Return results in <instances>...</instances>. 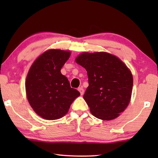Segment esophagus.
Returning <instances> with one entry per match:
<instances>
[{
  "mask_svg": "<svg viewBox=\"0 0 158 158\" xmlns=\"http://www.w3.org/2000/svg\"><path fill=\"white\" fill-rule=\"evenodd\" d=\"M78 90H79V91L80 92V94H81V95H84V89H83L82 87H79V89H78Z\"/></svg>",
  "mask_w": 158,
  "mask_h": 158,
  "instance_id": "34e87169",
  "label": "esophagus"
}]
</instances>
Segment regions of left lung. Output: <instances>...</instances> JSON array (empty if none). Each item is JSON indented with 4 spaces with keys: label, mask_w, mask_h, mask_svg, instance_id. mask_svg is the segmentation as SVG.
<instances>
[{
    "label": "left lung",
    "mask_w": 158,
    "mask_h": 158,
    "mask_svg": "<svg viewBox=\"0 0 158 158\" xmlns=\"http://www.w3.org/2000/svg\"><path fill=\"white\" fill-rule=\"evenodd\" d=\"M76 62L86 69L89 87L84 98L95 117L110 121L119 116L130 102L133 78L118 58L106 52L83 53Z\"/></svg>",
    "instance_id": "1"
}]
</instances>
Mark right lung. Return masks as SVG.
Listing matches in <instances>:
<instances>
[{
	"instance_id": "1",
	"label": "right lung",
	"mask_w": 158,
	"mask_h": 158,
	"mask_svg": "<svg viewBox=\"0 0 158 158\" xmlns=\"http://www.w3.org/2000/svg\"><path fill=\"white\" fill-rule=\"evenodd\" d=\"M70 52L50 49L42 53L31 67L26 81V90L31 107L47 120L60 118L68 113L80 93L70 87L60 69Z\"/></svg>"
}]
</instances>
